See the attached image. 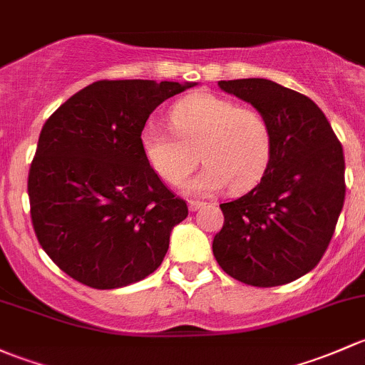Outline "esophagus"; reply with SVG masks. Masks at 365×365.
<instances>
[{
    "instance_id": "1",
    "label": "esophagus",
    "mask_w": 365,
    "mask_h": 365,
    "mask_svg": "<svg viewBox=\"0 0 365 365\" xmlns=\"http://www.w3.org/2000/svg\"><path fill=\"white\" fill-rule=\"evenodd\" d=\"M205 205V202H200V200H190L187 202V207H190L191 212H195V210L202 209Z\"/></svg>"
}]
</instances>
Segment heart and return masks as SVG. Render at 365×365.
<instances>
[{"instance_id":"obj_1","label":"heart","mask_w":365,"mask_h":365,"mask_svg":"<svg viewBox=\"0 0 365 365\" xmlns=\"http://www.w3.org/2000/svg\"><path fill=\"white\" fill-rule=\"evenodd\" d=\"M173 130L148 125L140 148L153 170L165 182L181 184L198 161L200 174L186 184V193L209 197L227 186L253 187L264 178L272 156V128L264 114L212 93L182 98L170 112Z\"/></svg>"}]
</instances>
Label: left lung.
Returning <instances> with one entry per match:
<instances>
[{
    "instance_id": "8db88e82",
    "label": "left lung",
    "mask_w": 365,
    "mask_h": 365,
    "mask_svg": "<svg viewBox=\"0 0 365 365\" xmlns=\"http://www.w3.org/2000/svg\"><path fill=\"white\" fill-rule=\"evenodd\" d=\"M272 128V156L260 184L221 204L225 223L212 253L221 269L251 287H279L322 260L344 204V156L317 103L267 78L220 81Z\"/></svg>"
}]
</instances>
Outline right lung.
<instances>
[{"label": "right lung", "mask_w": 365, "mask_h": 365, "mask_svg": "<svg viewBox=\"0 0 365 365\" xmlns=\"http://www.w3.org/2000/svg\"><path fill=\"white\" fill-rule=\"evenodd\" d=\"M193 86L93 82L43 125L28 178L33 228L45 253L78 283L128 287L163 262L187 207L148 163L140 133L158 105Z\"/></svg>", "instance_id": "obj_1"}]
</instances>
